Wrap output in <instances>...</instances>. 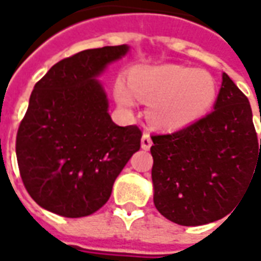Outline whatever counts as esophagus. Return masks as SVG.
Segmentation results:
<instances>
[{
	"label": "esophagus",
	"mask_w": 261,
	"mask_h": 261,
	"mask_svg": "<svg viewBox=\"0 0 261 261\" xmlns=\"http://www.w3.org/2000/svg\"><path fill=\"white\" fill-rule=\"evenodd\" d=\"M151 145H152V140H151V137H149L148 133H144L141 138V148L142 149H149Z\"/></svg>",
	"instance_id": "obj_1"
}]
</instances>
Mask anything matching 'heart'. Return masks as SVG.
Masks as SVG:
<instances>
[{
	"instance_id": "heart-1",
	"label": "heart",
	"mask_w": 261,
	"mask_h": 261,
	"mask_svg": "<svg viewBox=\"0 0 261 261\" xmlns=\"http://www.w3.org/2000/svg\"><path fill=\"white\" fill-rule=\"evenodd\" d=\"M128 87L119 81L116 99L124 108L134 96L151 100L148 116L165 128H180L201 119L215 100V82L205 71L176 64L138 65L128 72Z\"/></svg>"
}]
</instances>
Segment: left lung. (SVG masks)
I'll list each match as a JSON object with an SVG mask.
<instances>
[{
  "label": "left lung",
  "instance_id": "left-lung-1",
  "mask_svg": "<svg viewBox=\"0 0 261 261\" xmlns=\"http://www.w3.org/2000/svg\"><path fill=\"white\" fill-rule=\"evenodd\" d=\"M151 138L153 204L165 218L183 226L228 215L261 168L250 103L225 72L211 113Z\"/></svg>",
  "mask_w": 261,
  "mask_h": 261
}]
</instances>
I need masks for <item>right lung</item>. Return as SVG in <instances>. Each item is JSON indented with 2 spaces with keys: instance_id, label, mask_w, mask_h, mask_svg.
Wrapping results in <instances>:
<instances>
[{
  "instance_id": "obj_1",
  "label": "right lung",
  "mask_w": 261,
  "mask_h": 261,
  "mask_svg": "<svg viewBox=\"0 0 261 261\" xmlns=\"http://www.w3.org/2000/svg\"><path fill=\"white\" fill-rule=\"evenodd\" d=\"M128 48L80 51L54 64L33 88L16 134V158L26 190L44 210L67 218L97 211L140 149L141 130L114 124L97 80Z\"/></svg>"
}]
</instances>
